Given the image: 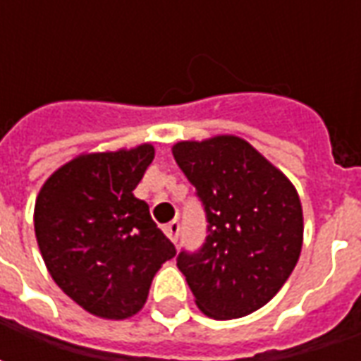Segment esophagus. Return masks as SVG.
Here are the masks:
<instances>
[{"label": "esophagus", "instance_id": "1", "mask_svg": "<svg viewBox=\"0 0 361 361\" xmlns=\"http://www.w3.org/2000/svg\"><path fill=\"white\" fill-rule=\"evenodd\" d=\"M164 232L166 235L176 243L178 242V238H180V222H178V220H173V222H170V224H166Z\"/></svg>", "mask_w": 361, "mask_h": 361}]
</instances>
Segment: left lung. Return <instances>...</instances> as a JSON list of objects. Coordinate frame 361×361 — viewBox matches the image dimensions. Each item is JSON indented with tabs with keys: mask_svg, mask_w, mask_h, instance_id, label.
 <instances>
[{
	"mask_svg": "<svg viewBox=\"0 0 361 361\" xmlns=\"http://www.w3.org/2000/svg\"><path fill=\"white\" fill-rule=\"evenodd\" d=\"M172 154L209 222L201 250L180 251L178 269L204 315H250L284 286L300 259L303 214L298 191L234 135L176 142Z\"/></svg>",
	"mask_w": 361,
	"mask_h": 361,
	"instance_id": "left-lung-1",
	"label": "left lung"
}]
</instances>
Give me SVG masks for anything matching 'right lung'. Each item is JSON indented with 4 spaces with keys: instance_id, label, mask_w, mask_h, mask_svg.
<instances>
[{
    "instance_id": "1",
    "label": "right lung",
    "mask_w": 361,
    "mask_h": 361,
    "mask_svg": "<svg viewBox=\"0 0 361 361\" xmlns=\"http://www.w3.org/2000/svg\"><path fill=\"white\" fill-rule=\"evenodd\" d=\"M152 145L92 152L51 173L36 197V242L51 279L92 315L127 319L147 302L173 243L133 195Z\"/></svg>"
}]
</instances>
